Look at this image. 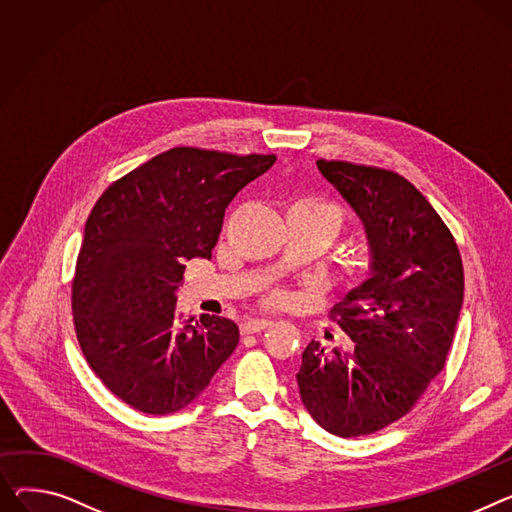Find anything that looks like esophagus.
Returning a JSON list of instances; mask_svg holds the SVG:
<instances>
[{"mask_svg": "<svg viewBox=\"0 0 512 512\" xmlns=\"http://www.w3.org/2000/svg\"><path fill=\"white\" fill-rule=\"evenodd\" d=\"M274 325V321L269 319H247L243 325H241V333L243 335H249V333H261L263 329Z\"/></svg>", "mask_w": 512, "mask_h": 512, "instance_id": "34e87169", "label": "esophagus"}]
</instances>
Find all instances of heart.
Wrapping results in <instances>:
<instances>
[{"mask_svg":"<svg viewBox=\"0 0 512 512\" xmlns=\"http://www.w3.org/2000/svg\"><path fill=\"white\" fill-rule=\"evenodd\" d=\"M298 206H304L306 210H311V212L327 226V230H329L331 234L337 232L339 228H342L344 214H342V210H339V208L335 206V203L325 201V199H317V197H309V199L298 201ZM267 300H269L271 304H278V302L284 300V296H282L280 292H274V294H269Z\"/></svg>","mask_w":512,"mask_h":512,"instance_id":"heart-1","label":"heart"}]
</instances>
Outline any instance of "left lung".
Wrapping results in <instances>:
<instances>
[{
	"label": "left lung",
	"mask_w": 512,
	"mask_h": 512,
	"mask_svg": "<svg viewBox=\"0 0 512 512\" xmlns=\"http://www.w3.org/2000/svg\"><path fill=\"white\" fill-rule=\"evenodd\" d=\"M317 166L364 222L372 278L329 313L352 352L311 342L296 381L321 428L366 436L410 414L445 368L463 304V263L447 224L401 175L346 160L319 158Z\"/></svg>",
	"instance_id": "1"
}]
</instances>
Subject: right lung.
<instances>
[{
  "label": "right lung",
  "instance_id": "right-lung-1",
  "mask_svg": "<svg viewBox=\"0 0 512 512\" xmlns=\"http://www.w3.org/2000/svg\"><path fill=\"white\" fill-rule=\"evenodd\" d=\"M276 154L170 148L111 183L88 216L72 280L82 354L96 377L150 416L183 410L238 344L234 321L177 315L185 261L212 257L234 195Z\"/></svg>",
  "mask_w": 512,
  "mask_h": 512
}]
</instances>
